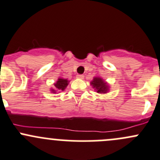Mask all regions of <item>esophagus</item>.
Segmentation results:
<instances>
[{
  "mask_svg": "<svg viewBox=\"0 0 160 160\" xmlns=\"http://www.w3.org/2000/svg\"><path fill=\"white\" fill-rule=\"evenodd\" d=\"M83 77H84V76L82 75V74H77V78L78 79H83Z\"/></svg>",
  "mask_w": 160,
  "mask_h": 160,
  "instance_id": "obj_1",
  "label": "esophagus"
}]
</instances>
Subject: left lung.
Listing matches in <instances>:
<instances>
[{
	"label": "left lung",
	"instance_id": "8db88e82",
	"mask_svg": "<svg viewBox=\"0 0 160 160\" xmlns=\"http://www.w3.org/2000/svg\"><path fill=\"white\" fill-rule=\"evenodd\" d=\"M90 85H92L93 88H94L98 93H106L109 91L108 84L101 77H93V80L90 82Z\"/></svg>",
	"mask_w": 160,
	"mask_h": 160
}]
</instances>
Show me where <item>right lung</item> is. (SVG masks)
Returning a JSON list of instances; mask_svg holds the SVG:
<instances>
[{
	"mask_svg": "<svg viewBox=\"0 0 160 160\" xmlns=\"http://www.w3.org/2000/svg\"><path fill=\"white\" fill-rule=\"evenodd\" d=\"M69 80L67 79H63L59 77L56 83H54V89H51V91L52 93H56L58 90H64L65 88L68 86Z\"/></svg>",
	"mask_w": 160,
	"mask_h": 160,
	"instance_id": "obj_1",
	"label": "right lung"
}]
</instances>
